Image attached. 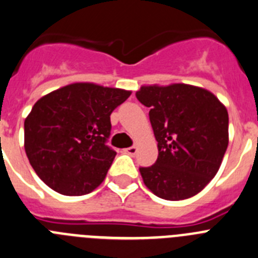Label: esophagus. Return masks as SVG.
<instances>
[{
  "mask_svg": "<svg viewBox=\"0 0 258 258\" xmlns=\"http://www.w3.org/2000/svg\"><path fill=\"white\" fill-rule=\"evenodd\" d=\"M124 151H126V153L128 154V155L135 156V155H136V154H137V148H136V146H131V148L124 149Z\"/></svg>",
  "mask_w": 258,
  "mask_h": 258,
  "instance_id": "obj_1",
  "label": "esophagus"
}]
</instances>
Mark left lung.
<instances>
[{
    "mask_svg": "<svg viewBox=\"0 0 258 258\" xmlns=\"http://www.w3.org/2000/svg\"><path fill=\"white\" fill-rule=\"evenodd\" d=\"M136 98L150 108L158 141L155 164L140 168L145 186L160 199L179 201L205 188L229 144V117L211 91L188 84L143 85Z\"/></svg>",
    "mask_w": 258,
    "mask_h": 258,
    "instance_id": "left-lung-1",
    "label": "left lung"
}]
</instances>
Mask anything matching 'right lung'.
<instances>
[{"label":"right lung","instance_id":"1","mask_svg":"<svg viewBox=\"0 0 258 258\" xmlns=\"http://www.w3.org/2000/svg\"><path fill=\"white\" fill-rule=\"evenodd\" d=\"M130 95L124 89L74 83L35 103L24 122V148L49 188L81 196L102 183L115 156L105 145L110 113Z\"/></svg>","mask_w":258,"mask_h":258}]
</instances>
